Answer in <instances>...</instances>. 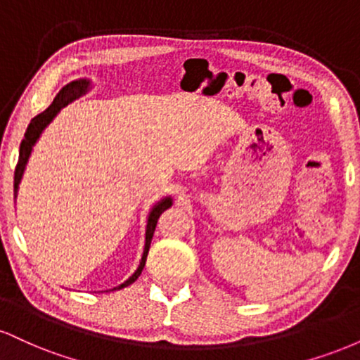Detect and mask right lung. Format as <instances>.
Wrapping results in <instances>:
<instances>
[{
    "label": "right lung",
    "mask_w": 360,
    "mask_h": 360,
    "mask_svg": "<svg viewBox=\"0 0 360 360\" xmlns=\"http://www.w3.org/2000/svg\"><path fill=\"white\" fill-rule=\"evenodd\" d=\"M89 86H91V82L88 79H79V81L69 82L68 86H64V88L59 91V94L56 96V100L52 101V105L49 106L47 110L42 111L40 115H37L35 118H32L30 125H28L27 131H25V139L22 140V143H20V157H18V164H16V169H15V198H16V193H18V186H20V181H22V177H23L25 166H27V162H28V157H30V154H32V147L35 146V142L39 140L40 134L44 131V128L52 122L53 117H56V115L60 111V108H64V106H68L69 103L76 100V98H79L81 94H84L86 91L89 89ZM171 205H172L171 198H164V200H160L159 203L152 208V212L148 213L147 230H146V247H143V255H142V260H140L139 269L135 271L134 274H131L130 278L125 281V283L120 284V286L113 288V289H122V288L130 286V284L135 283L139 276L142 274L143 266H146L148 249H150L152 237H154V232H155L157 220H159L160 214L166 212L167 208H171Z\"/></svg>",
    "instance_id": "1"
}]
</instances>
